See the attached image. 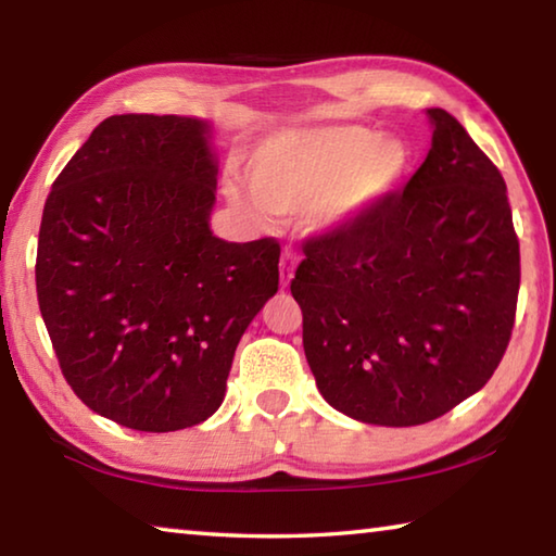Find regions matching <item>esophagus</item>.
I'll list each match as a JSON object with an SVG mask.
<instances>
[{
	"mask_svg": "<svg viewBox=\"0 0 556 556\" xmlns=\"http://www.w3.org/2000/svg\"><path fill=\"white\" fill-rule=\"evenodd\" d=\"M296 262H299V255L291 248H287L285 252H281V260H279V281H281V287H289L291 277H294Z\"/></svg>",
	"mask_w": 556,
	"mask_h": 556,
	"instance_id": "esophagus-1",
	"label": "esophagus"
}]
</instances>
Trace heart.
Wrapping results in <instances>:
<instances>
[{
    "instance_id": "1",
    "label": "heart",
    "mask_w": 556,
    "mask_h": 556,
    "mask_svg": "<svg viewBox=\"0 0 556 556\" xmlns=\"http://www.w3.org/2000/svg\"><path fill=\"white\" fill-rule=\"evenodd\" d=\"M409 154L400 139L368 127H321L281 131L257 147L250 178L263 205L296 213L318 203L321 225H338L370 211L407 174ZM235 205L260 213L256 199L228 184Z\"/></svg>"
}]
</instances>
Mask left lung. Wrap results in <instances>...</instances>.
Instances as JSON below:
<instances>
[{
    "instance_id": "8db88e82",
    "label": "left lung",
    "mask_w": 556,
    "mask_h": 556,
    "mask_svg": "<svg viewBox=\"0 0 556 556\" xmlns=\"http://www.w3.org/2000/svg\"><path fill=\"white\" fill-rule=\"evenodd\" d=\"M402 191L314 235L291 279L324 400L365 425L417 427L493 378L510 343L520 240L503 174L431 108Z\"/></svg>"
}]
</instances>
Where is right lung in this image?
I'll return each mask as SVG.
<instances>
[{
	"instance_id": "add662e5",
	"label": "right lung",
	"mask_w": 556,
	"mask_h": 556,
	"mask_svg": "<svg viewBox=\"0 0 556 556\" xmlns=\"http://www.w3.org/2000/svg\"><path fill=\"white\" fill-rule=\"evenodd\" d=\"M208 122L112 115L43 205L36 296L71 390L122 427L201 425L244 328L279 289V242L211 232Z\"/></svg>"
}]
</instances>
